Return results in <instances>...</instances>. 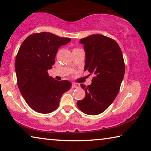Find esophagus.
Masks as SVG:
<instances>
[{
  "mask_svg": "<svg viewBox=\"0 0 151 151\" xmlns=\"http://www.w3.org/2000/svg\"><path fill=\"white\" fill-rule=\"evenodd\" d=\"M80 84L77 83H73L72 86H71V87H72L73 88H80Z\"/></svg>",
  "mask_w": 151,
  "mask_h": 151,
  "instance_id": "34e87169",
  "label": "esophagus"
}]
</instances>
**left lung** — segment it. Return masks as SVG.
Listing matches in <instances>:
<instances>
[{
  "label": "left lung",
  "instance_id": "obj_1",
  "mask_svg": "<svg viewBox=\"0 0 151 151\" xmlns=\"http://www.w3.org/2000/svg\"><path fill=\"white\" fill-rule=\"evenodd\" d=\"M80 42L86 52L84 71L94 76L90 85H80L86 96L78 101L77 105L86 114L99 115L111 105L119 93L125 73L124 57L117 42L101 34H92L81 39Z\"/></svg>",
  "mask_w": 151,
  "mask_h": 151
}]
</instances>
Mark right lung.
Segmentation results:
<instances>
[{
    "instance_id": "obj_1",
    "label": "right lung",
    "mask_w": 151,
    "mask_h": 151,
    "mask_svg": "<svg viewBox=\"0 0 151 151\" xmlns=\"http://www.w3.org/2000/svg\"><path fill=\"white\" fill-rule=\"evenodd\" d=\"M71 41L50 32L34 33L23 42L16 56L15 68L18 88L34 111L49 113L59 106L62 94L70 89L68 80L57 81L48 76L58 48Z\"/></svg>"
}]
</instances>
